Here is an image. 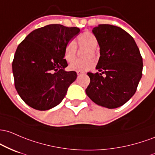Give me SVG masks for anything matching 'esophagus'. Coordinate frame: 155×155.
<instances>
[{
    "label": "esophagus",
    "instance_id": "1",
    "mask_svg": "<svg viewBox=\"0 0 155 155\" xmlns=\"http://www.w3.org/2000/svg\"><path fill=\"white\" fill-rule=\"evenodd\" d=\"M77 74H78V76H81V75H83V74H84V72H81V71H77Z\"/></svg>",
    "mask_w": 155,
    "mask_h": 155
}]
</instances>
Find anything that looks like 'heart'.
<instances>
[{
	"label": "heart",
	"instance_id": "heart-1",
	"mask_svg": "<svg viewBox=\"0 0 155 155\" xmlns=\"http://www.w3.org/2000/svg\"><path fill=\"white\" fill-rule=\"evenodd\" d=\"M78 43L80 47L87 48L84 57L88 58L84 60L73 61L76 58L77 45L74 41H70L66 45L64 56L67 62H72L69 65V69L72 71L86 72L94 67V61L89 57L95 56V48L98 45V41L96 36L90 32H84L78 37Z\"/></svg>",
	"mask_w": 155,
	"mask_h": 155
}]
</instances>
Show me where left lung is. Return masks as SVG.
<instances>
[{
    "label": "left lung",
    "mask_w": 155,
    "mask_h": 155,
    "mask_svg": "<svg viewBox=\"0 0 155 155\" xmlns=\"http://www.w3.org/2000/svg\"><path fill=\"white\" fill-rule=\"evenodd\" d=\"M92 32L100 46L96 67L100 73L88 72L90 83L86 93L97 105L116 108L135 94L142 77L143 59L135 40L121 28L103 24Z\"/></svg>",
    "instance_id": "1"
}]
</instances>
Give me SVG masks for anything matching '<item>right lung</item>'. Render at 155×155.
<instances>
[{"mask_svg":"<svg viewBox=\"0 0 155 155\" xmlns=\"http://www.w3.org/2000/svg\"><path fill=\"white\" fill-rule=\"evenodd\" d=\"M80 29L51 24L30 33L17 47L12 62L15 86L22 100L33 108L47 110L58 105L77 78L67 72L66 45Z\"/></svg>","mask_w":155,"mask_h":155,"instance_id":"right-lung-1","label":"right lung"}]
</instances>
